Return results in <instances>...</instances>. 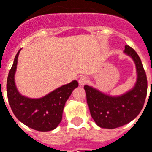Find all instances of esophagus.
Instances as JSON below:
<instances>
[{
  "mask_svg": "<svg viewBox=\"0 0 152 152\" xmlns=\"http://www.w3.org/2000/svg\"><path fill=\"white\" fill-rule=\"evenodd\" d=\"M88 81H89V79L86 76H81L79 80V83L80 85H85L88 83Z\"/></svg>",
  "mask_w": 152,
  "mask_h": 152,
  "instance_id": "1",
  "label": "esophagus"
}]
</instances>
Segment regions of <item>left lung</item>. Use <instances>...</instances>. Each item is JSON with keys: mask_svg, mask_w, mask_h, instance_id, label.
Segmentation results:
<instances>
[{"mask_svg": "<svg viewBox=\"0 0 152 152\" xmlns=\"http://www.w3.org/2000/svg\"><path fill=\"white\" fill-rule=\"evenodd\" d=\"M124 53L134 60L136 67L137 80L132 90L119 96H111L89 85L84 87L91 117L101 128L116 129L131 122L140 113L145 101L147 79L141 60L129 45H125Z\"/></svg>", "mask_w": 152, "mask_h": 152, "instance_id": "8db88e82", "label": "left lung"}]
</instances>
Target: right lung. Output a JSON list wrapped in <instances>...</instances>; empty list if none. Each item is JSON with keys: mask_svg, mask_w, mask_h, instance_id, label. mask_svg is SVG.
Wrapping results in <instances>:
<instances>
[{"mask_svg": "<svg viewBox=\"0 0 152 152\" xmlns=\"http://www.w3.org/2000/svg\"><path fill=\"white\" fill-rule=\"evenodd\" d=\"M20 50L15 56L7 81L10 107L16 118L28 127L42 132L53 130L61 123L65 103L73 90L79 86V83L73 80L38 99L22 96L16 87L14 79Z\"/></svg>", "mask_w": 152, "mask_h": 152, "instance_id": "1", "label": "right lung"}]
</instances>
